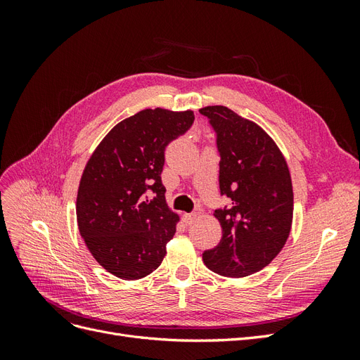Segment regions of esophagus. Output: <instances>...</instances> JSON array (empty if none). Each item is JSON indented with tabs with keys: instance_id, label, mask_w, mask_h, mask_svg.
Instances as JSON below:
<instances>
[{
	"instance_id": "esophagus-1",
	"label": "esophagus",
	"mask_w": 360,
	"mask_h": 360,
	"mask_svg": "<svg viewBox=\"0 0 360 360\" xmlns=\"http://www.w3.org/2000/svg\"><path fill=\"white\" fill-rule=\"evenodd\" d=\"M197 219H198V213H186L183 216V221L186 225H192Z\"/></svg>"
}]
</instances>
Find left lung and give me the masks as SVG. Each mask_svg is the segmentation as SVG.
I'll use <instances>...</instances> for the list:
<instances>
[{"label":"left lung","instance_id":"obj_1","mask_svg":"<svg viewBox=\"0 0 360 360\" xmlns=\"http://www.w3.org/2000/svg\"><path fill=\"white\" fill-rule=\"evenodd\" d=\"M217 134L219 188L231 200L216 210L222 237L205 250V266L217 275L243 278L269 266L288 240L294 195L288 163L266 130L226 106H205Z\"/></svg>","mask_w":360,"mask_h":360}]
</instances>
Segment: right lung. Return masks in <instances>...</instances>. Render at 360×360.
<instances>
[{
	"label": "right lung",
	"instance_id": "1",
	"mask_svg": "<svg viewBox=\"0 0 360 360\" xmlns=\"http://www.w3.org/2000/svg\"><path fill=\"white\" fill-rule=\"evenodd\" d=\"M193 118L191 110L147 108L115 124L86 162L76 197L78 228L97 263L120 279L153 274L176 234L180 217L167 204L160 174L167 146Z\"/></svg>",
	"mask_w": 360,
	"mask_h": 360
}]
</instances>
